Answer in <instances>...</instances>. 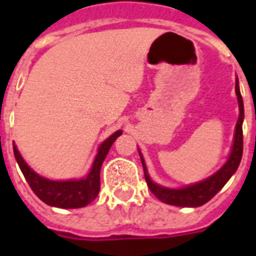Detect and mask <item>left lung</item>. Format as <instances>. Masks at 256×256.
<instances>
[{
	"mask_svg": "<svg viewBox=\"0 0 256 256\" xmlns=\"http://www.w3.org/2000/svg\"><path fill=\"white\" fill-rule=\"evenodd\" d=\"M234 89H236L240 114H238V119H237L236 128H234L233 145H232L230 154H229V158L225 162V164L220 167L218 172H215L212 176H210L203 181L186 185L184 188H167V186H163V185H159L152 181L146 164H145L144 156L138 150L141 163L144 167L145 181L148 184L150 192L154 193L160 202L170 204V206H177V207H200L214 198L215 194L224 188V185L230 180L232 176L236 172L242 156V120H244V104H242V97L240 93L238 79H236Z\"/></svg>",
	"mask_w": 256,
	"mask_h": 256,
	"instance_id": "obj_1",
	"label": "left lung"
}]
</instances>
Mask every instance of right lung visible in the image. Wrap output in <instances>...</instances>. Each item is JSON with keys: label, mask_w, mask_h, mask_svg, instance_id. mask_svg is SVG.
Instances as JSON below:
<instances>
[{"label": "right lung", "mask_w": 256, "mask_h": 256, "mask_svg": "<svg viewBox=\"0 0 256 256\" xmlns=\"http://www.w3.org/2000/svg\"><path fill=\"white\" fill-rule=\"evenodd\" d=\"M122 134V130H118L111 134L106 141H102L97 150L93 164L88 176L80 180H66L54 181L40 176L31 168L20 155L18 146L14 142V159L19 164L20 170L28 182L32 192L41 198L44 203L58 208H80L92 203L100 192V170L101 164L106 159L108 150H111L115 140Z\"/></svg>", "instance_id": "add662e5"}]
</instances>
